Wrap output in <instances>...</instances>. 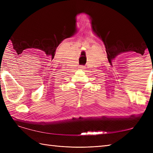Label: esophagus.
<instances>
[{
	"label": "esophagus",
	"mask_w": 153,
	"mask_h": 153,
	"mask_svg": "<svg viewBox=\"0 0 153 153\" xmlns=\"http://www.w3.org/2000/svg\"><path fill=\"white\" fill-rule=\"evenodd\" d=\"M79 68H80V70H83V69H85V66H80Z\"/></svg>",
	"instance_id": "1"
}]
</instances>
